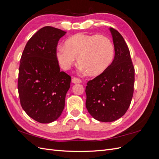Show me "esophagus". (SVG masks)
I'll return each mask as SVG.
<instances>
[{
	"label": "esophagus",
	"instance_id": "esophagus-1",
	"mask_svg": "<svg viewBox=\"0 0 159 159\" xmlns=\"http://www.w3.org/2000/svg\"><path fill=\"white\" fill-rule=\"evenodd\" d=\"M72 83L74 84H80L81 83V80L79 78H72Z\"/></svg>",
	"mask_w": 159,
	"mask_h": 159
}]
</instances>
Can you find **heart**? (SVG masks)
I'll return each instance as SVG.
<instances>
[{
	"label": "heart",
	"mask_w": 159,
	"mask_h": 159,
	"mask_svg": "<svg viewBox=\"0 0 159 159\" xmlns=\"http://www.w3.org/2000/svg\"><path fill=\"white\" fill-rule=\"evenodd\" d=\"M60 46L56 57L61 68L69 70L78 58L81 68L93 76L102 74L111 65L115 56L113 42L109 38L99 34H76Z\"/></svg>",
	"instance_id": "obj_1"
}]
</instances>
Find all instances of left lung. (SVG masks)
Masks as SVG:
<instances>
[{"instance_id":"8db88e82","label":"left lung","mask_w":159,"mask_h":159,"mask_svg":"<svg viewBox=\"0 0 159 159\" xmlns=\"http://www.w3.org/2000/svg\"><path fill=\"white\" fill-rule=\"evenodd\" d=\"M115 47L114 60L102 74L89 80L85 88V106L95 119L112 122L125 115L131 104L134 68L129 48L117 30L110 28Z\"/></svg>"}]
</instances>
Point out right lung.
Instances as JSON below:
<instances>
[{
	"label": "right lung",
	"mask_w": 159,
	"mask_h": 159,
	"mask_svg": "<svg viewBox=\"0 0 159 159\" xmlns=\"http://www.w3.org/2000/svg\"><path fill=\"white\" fill-rule=\"evenodd\" d=\"M66 33L52 26L42 28L28 41L20 58L18 89L21 106L41 123L55 121L64 109L71 77L60 71L56 47Z\"/></svg>",
	"instance_id": "right-lung-1"
}]
</instances>
